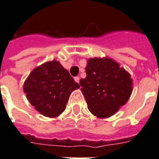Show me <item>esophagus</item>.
Returning <instances> with one entry per match:
<instances>
[{"instance_id": "1", "label": "esophagus", "mask_w": 159, "mask_h": 159, "mask_svg": "<svg viewBox=\"0 0 159 159\" xmlns=\"http://www.w3.org/2000/svg\"><path fill=\"white\" fill-rule=\"evenodd\" d=\"M74 80H75V82L77 83H79V81H80V77L79 76H76L75 78H74Z\"/></svg>"}]
</instances>
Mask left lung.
Wrapping results in <instances>:
<instances>
[{"mask_svg": "<svg viewBox=\"0 0 159 159\" xmlns=\"http://www.w3.org/2000/svg\"><path fill=\"white\" fill-rule=\"evenodd\" d=\"M81 91L93 116L105 119L114 116L127 103L133 90L130 74L110 57L88 59Z\"/></svg>", "mask_w": 159, "mask_h": 159, "instance_id": "8db88e82", "label": "left lung"}]
</instances>
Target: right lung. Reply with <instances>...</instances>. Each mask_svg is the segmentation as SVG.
Wrapping results in <instances>:
<instances>
[{
	"instance_id": "1",
	"label": "right lung",
	"mask_w": 159,
	"mask_h": 159,
	"mask_svg": "<svg viewBox=\"0 0 159 159\" xmlns=\"http://www.w3.org/2000/svg\"><path fill=\"white\" fill-rule=\"evenodd\" d=\"M79 88L69 71L56 60L35 67L23 83L29 103L38 112L50 118L64 112L70 93Z\"/></svg>"
}]
</instances>
